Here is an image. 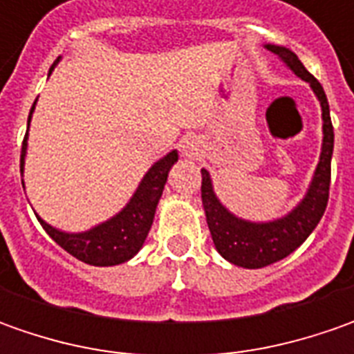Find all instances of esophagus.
<instances>
[{"instance_id": "esophagus-1", "label": "esophagus", "mask_w": 354, "mask_h": 354, "mask_svg": "<svg viewBox=\"0 0 354 354\" xmlns=\"http://www.w3.org/2000/svg\"><path fill=\"white\" fill-rule=\"evenodd\" d=\"M198 140L197 138H185L181 145H179V149H181V156L185 159H195L198 156Z\"/></svg>"}]
</instances>
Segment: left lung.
Instances as JSON below:
<instances>
[{"mask_svg": "<svg viewBox=\"0 0 354 354\" xmlns=\"http://www.w3.org/2000/svg\"><path fill=\"white\" fill-rule=\"evenodd\" d=\"M264 47L286 62V66L301 80H306L315 92L321 104L323 143H321L319 163L315 167L306 197L288 214H283L276 221H268V223H252V221H244V218H238L236 214H232L214 195L209 171L201 169V175H203L201 197H203L205 216H207V225L211 230L214 248L230 264L248 268V270L264 268L290 256L295 248H299L306 242V238L315 230V226L319 225L327 201H329L331 156H333L335 140L333 124L329 116V102L319 80L307 73V68L297 59V55L290 48L279 47V45H264Z\"/></svg>", "mask_w": 354, "mask_h": 354, "instance_id": "8db88e82", "label": "left lung"}]
</instances>
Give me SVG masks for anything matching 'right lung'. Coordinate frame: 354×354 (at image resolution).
<instances>
[{
	"label": "right lung",
	"mask_w": 354,
	"mask_h": 354,
	"mask_svg": "<svg viewBox=\"0 0 354 354\" xmlns=\"http://www.w3.org/2000/svg\"><path fill=\"white\" fill-rule=\"evenodd\" d=\"M57 62H59V59L50 66L48 75L55 71ZM33 110L35 104L27 122H31ZM25 156H27V133L23 140V147H21V173L25 167ZM177 159H179V153H177V149H173L167 156L156 161L149 167V171L143 175L142 183L138 185V189L128 201V205L118 214H114L112 218L92 226L90 230L62 232L59 228L45 223L39 214H37V218H39L41 226L47 230L48 236L68 254L78 258L80 262L90 266L124 264L142 250L147 232L153 225L157 203L161 198L163 187L167 183V175H169L171 167L177 163Z\"/></svg>",
	"instance_id": "1"
}]
</instances>
